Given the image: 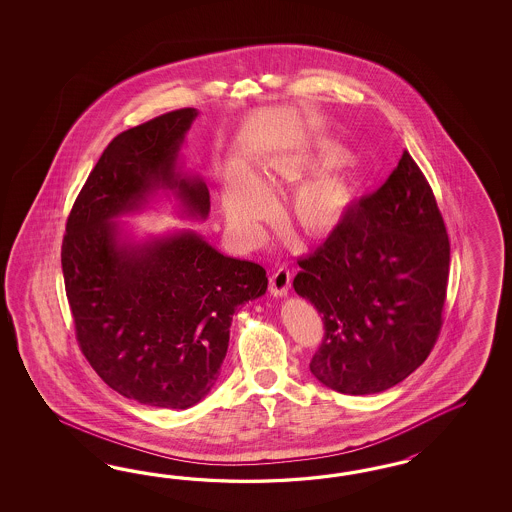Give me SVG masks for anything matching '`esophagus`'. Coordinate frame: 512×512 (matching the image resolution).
Masks as SVG:
<instances>
[{
	"label": "esophagus",
	"mask_w": 512,
	"mask_h": 512,
	"mask_svg": "<svg viewBox=\"0 0 512 512\" xmlns=\"http://www.w3.org/2000/svg\"><path fill=\"white\" fill-rule=\"evenodd\" d=\"M291 287V272L287 268H279L270 278V295L283 298Z\"/></svg>",
	"instance_id": "1"
}]
</instances>
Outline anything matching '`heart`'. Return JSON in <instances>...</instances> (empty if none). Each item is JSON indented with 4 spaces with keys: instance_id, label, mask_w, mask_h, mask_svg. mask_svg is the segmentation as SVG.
I'll use <instances>...</instances> for the list:
<instances>
[{
    "instance_id": "1",
    "label": "heart",
    "mask_w": 512,
    "mask_h": 512,
    "mask_svg": "<svg viewBox=\"0 0 512 512\" xmlns=\"http://www.w3.org/2000/svg\"><path fill=\"white\" fill-rule=\"evenodd\" d=\"M334 161L330 152H281L270 155L261 176L233 167L227 172L223 210L233 233L244 240H255L263 219L272 212L268 191L281 184H293ZM357 199L353 180L341 174H319L296 186L289 199V217L310 238L334 233Z\"/></svg>"
}]
</instances>
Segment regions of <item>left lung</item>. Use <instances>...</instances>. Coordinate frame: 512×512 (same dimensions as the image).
<instances>
[{
	"label": "left lung",
	"mask_w": 512,
	"mask_h": 512,
	"mask_svg": "<svg viewBox=\"0 0 512 512\" xmlns=\"http://www.w3.org/2000/svg\"><path fill=\"white\" fill-rule=\"evenodd\" d=\"M450 246L409 152L323 246L300 259L293 287L325 323L310 370L341 394H377L428 358L441 328Z\"/></svg>",
	"instance_id": "8db88e82"
}]
</instances>
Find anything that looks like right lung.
<instances>
[{
    "label": "right lung",
    "instance_id": "right-lung-1",
    "mask_svg": "<svg viewBox=\"0 0 512 512\" xmlns=\"http://www.w3.org/2000/svg\"><path fill=\"white\" fill-rule=\"evenodd\" d=\"M197 109L120 133L90 172L67 219L62 270L84 357L129 400L187 409L216 385L234 311L266 293L261 264L227 257L193 229L137 238L120 217L159 193L204 221L210 193L180 150Z\"/></svg>",
    "mask_w": 512,
    "mask_h": 512
}]
</instances>
